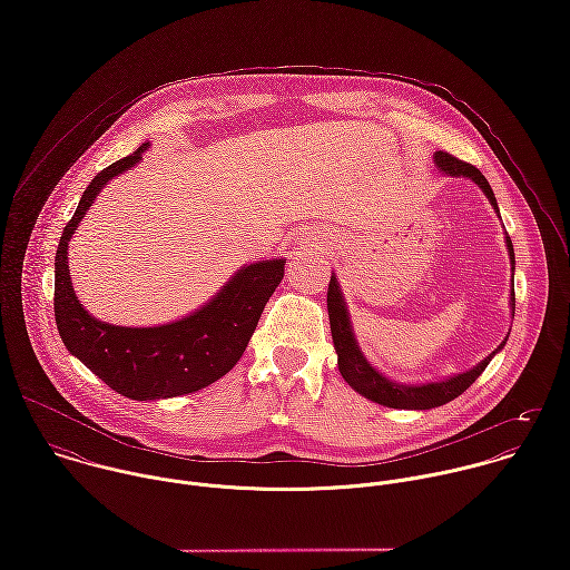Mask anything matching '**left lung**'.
Wrapping results in <instances>:
<instances>
[{"mask_svg": "<svg viewBox=\"0 0 570 570\" xmlns=\"http://www.w3.org/2000/svg\"><path fill=\"white\" fill-rule=\"evenodd\" d=\"M435 167L440 171H444L446 176H464V178H471L482 191L484 196L490 198V203L494 205V209L499 212V205H497V196L490 187V183H487V178L473 167L469 165V161L464 159H458L453 157L451 153L446 150H438L435 153ZM508 240V250H510V259H512V266H514V248H512V240L510 236H505ZM327 308H330V324H332V338H334V347H336V354H338V370L343 374V379L358 392L363 394L365 399L370 401H376L381 405H387V409H415V411H429V409H435V405H444L449 401H453L455 396H460L482 372L484 367L490 365L492 356L505 345H503L487 356L482 363H478L473 370L469 372H462L458 376H451L446 381H440V383H426V385H401V383H394L390 379H385L383 374H379L367 361L365 356L361 354L358 350V343L354 338V332H352V322H350V313H347V306H345V299H343V293H341V286L336 282V277L332 275V282H330V291H327ZM512 311H514V291H512Z\"/></svg>", "mask_w": 570, "mask_h": 570, "instance_id": "obj_1", "label": "left lung"}]
</instances>
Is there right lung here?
Wrapping results in <instances>:
<instances>
[{"label": "right lung", "instance_id": "1", "mask_svg": "<svg viewBox=\"0 0 570 570\" xmlns=\"http://www.w3.org/2000/svg\"><path fill=\"white\" fill-rule=\"evenodd\" d=\"M144 148L97 174L80 196L58 243L53 284V315L65 347L115 392L137 401L189 394L227 374L246 352L286 264L273 259L243 266L212 302L174 324L135 330L95 320L73 295L67 246L104 185L135 167Z\"/></svg>", "mask_w": 570, "mask_h": 570}]
</instances>
